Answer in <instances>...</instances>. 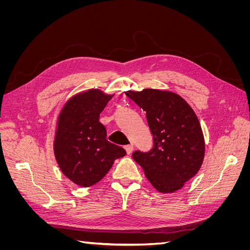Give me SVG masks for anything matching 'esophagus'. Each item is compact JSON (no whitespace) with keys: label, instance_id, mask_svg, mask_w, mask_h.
<instances>
[{"label":"esophagus","instance_id":"obj_1","mask_svg":"<svg viewBox=\"0 0 250 250\" xmlns=\"http://www.w3.org/2000/svg\"><path fill=\"white\" fill-rule=\"evenodd\" d=\"M125 150H126L127 154L130 155L133 152V145H127V146H125Z\"/></svg>","mask_w":250,"mask_h":250}]
</instances>
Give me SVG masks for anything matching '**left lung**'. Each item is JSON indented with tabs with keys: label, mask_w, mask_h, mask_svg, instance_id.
Returning a JSON list of instances; mask_svg holds the SVG:
<instances>
[{
	"label": "left lung",
	"mask_w": 250,
	"mask_h": 250,
	"mask_svg": "<svg viewBox=\"0 0 250 250\" xmlns=\"http://www.w3.org/2000/svg\"><path fill=\"white\" fill-rule=\"evenodd\" d=\"M125 94L146 111L153 135L148 152L134 151L133 160L158 192L172 193L194 177L204 157V139L197 116L179 95L146 88Z\"/></svg>",
	"instance_id": "left-lung-1"
}]
</instances>
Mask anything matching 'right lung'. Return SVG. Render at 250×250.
<instances>
[{
    "label": "right lung",
    "mask_w": 250,
    "mask_h": 250,
    "mask_svg": "<svg viewBox=\"0 0 250 250\" xmlns=\"http://www.w3.org/2000/svg\"><path fill=\"white\" fill-rule=\"evenodd\" d=\"M112 96L89 89L66 102L58 118L54 152L59 168L74 184L90 187L100 181L126 151L106 140L100 113Z\"/></svg>",
    "instance_id": "obj_1"
}]
</instances>
